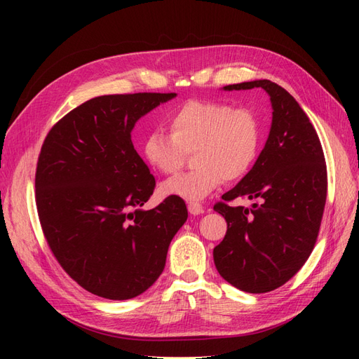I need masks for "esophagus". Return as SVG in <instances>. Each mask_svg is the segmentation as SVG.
<instances>
[{"instance_id": "esophagus-1", "label": "esophagus", "mask_w": 359, "mask_h": 359, "mask_svg": "<svg viewBox=\"0 0 359 359\" xmlns=\"http://www.w3.org/2000/svg\"><path fill=\"white\" fill-rule=\"evenodd\" d=\"M187 208H189V212L193 215H198V214L203 212V206L199 202H189Z\"/></svg>"}]
</instances>
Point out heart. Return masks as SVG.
Wrapping results in <instances>:
<instances>
[{
  "mask_svg": "<svg viewBox=\"0 0 359 359\" xmlns=\"http://www.w3.org/2000/svg\"><path fill=\"white\" fill-rule=\"evenodd\" d=\"M170 135L154 130L147 135L145 160L161 173H175L186 156L193 170L161 182L163 196L199 202L222 186L243 178L252 169L262 144L257 116L245 107L222 102L189 100L168 116Z\"/></svg>",
  "mask_w": 359,
  "mask_h": 359,
  "instance_id": "obj_1",
  "label": "heart"
}]
</instances>
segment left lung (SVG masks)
<instances>
[{
    "mask_svg": "<svg viewBox=\"0 0 359 359\" xmlns=\"http://www.w3.org/2000/svg\"><path fill=\"white\" fill-rule=\"evenodd\" d=\"M262 88L273 106L264 149L247 175L223 194L255 200L252 209L214 205L227 222L214 248L219 274L248 293L285 285L306 264L316 244L327 201V165L320 140L298 102L268 79L223 86L224 91Z\"/></svg>",
    "mask_w": 359,
    "mask_h": 359,
    "instance_id": "1",
    "label": "left lung"
}]
</instances>
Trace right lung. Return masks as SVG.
Instances as JSON below:
<instances>
[{
    "instance_id": "add662e5",
    "label": "right lung",
    "mask_w": 359,
    "mask_h": 359,
    "mask_svg": "<svg viewBox=\"0 0 359 359\" xmlns=\"http://www.w3.org/2000/svg\"><path fill=\"white\" fill-rule=\"evenodd\" d=\"M175 93L100 95L50 128L36 170L43 233L64 271L106 299L144 293L165 269L172 238L189 212L180 198L140 210L156 180L132 142V130Z\"/></svg>"
}]
</instances>
